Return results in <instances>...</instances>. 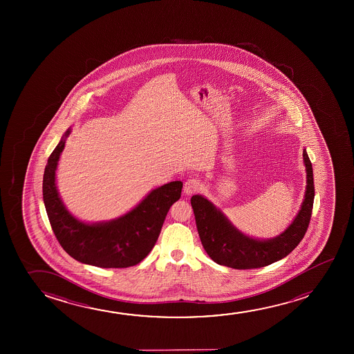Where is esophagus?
<instances>
[{
	"label": "esophagus",
	"mask_w": 354,
	"mask_h": 354,
	"mask_svg": "<svg viewBox=\"0 0 354 354\" xmlns=\"http://www.w3.org/2000/svg\"><path fill=\"white\" fill-rule=\"evenodd\" d=\"M201 181L198 179L186 180L184 184V192L186 194H192L201 189Z\"/></svg>",
	"instance_id": "obj_1"
}]
</instances>
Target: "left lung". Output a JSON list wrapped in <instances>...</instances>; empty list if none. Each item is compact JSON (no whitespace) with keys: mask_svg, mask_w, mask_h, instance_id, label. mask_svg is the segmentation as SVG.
Instances as JSON below:
<instances>
[{"mask_svg":"<svg viewBox=\"0 0 354 354\" xmlns=\"http://www.w3.org/2000/svg\"><path fill=\"white\" fill-rule=\"evenodd\" d=\"M304 162L307 171L305 199L300 212L290 226L276 238L259 241L248 237L225 218L218 209L202 196H192L196 225L201 242L210 259L223 266L236 270L260 268L289 255L307 232L310 225L313 201L315 181L310 157L304 150Z\"/></svg>","mask_w":354,"mask_h":354,"instance_id":"left-lung-1","label":"left lung"}]
</instances>
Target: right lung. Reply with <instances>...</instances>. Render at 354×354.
<instances>
[{
	"mask_svg": "<svg viewBox=\"0 0 354 354\" xmlns=\"http://www.w3.org/2000/svg\"><path fill=\"white\" fill-rule=\"evenodd\" d=\"M68 129L44 168V202L59 244L75 260L102 267L124 268L144 260L155 247L171 204L181 196L183 183L173 181L153 189L138 207L109 223H81L64 207L55 186V169Z\"/></svg>",
	"mask_w": 354,
	"mask_h": 354,
	"instance_id": "add662e5",
	"label": "right lung"
}]
</instances>
